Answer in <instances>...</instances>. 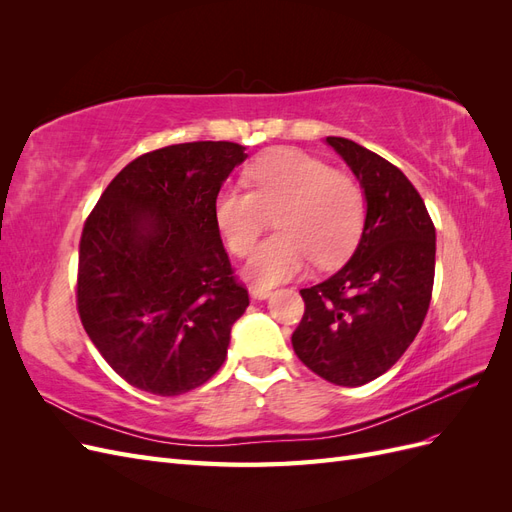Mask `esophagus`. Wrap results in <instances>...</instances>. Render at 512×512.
I'll list each match as a JSON object with an SVG mask.
<instances>
[{
  "instance_id": "esophagus-1",
  "label": "esophagus",
  "mask_w": 512,
  "mask_h": 512,
  "mask_svg": "<svg viewBox=\"0 0 512 512\" xmlns=\"http://www.w3.org/2000/svg\"><path fill=\"white\" fill-rule=\"evenodd\" d=\"M250 297H252V299H267V297H271V288L250 286Z\"/></svg>"
}]
</instances>
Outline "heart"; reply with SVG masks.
<instances>
[{"label": "heart", "instance_id": "b5f03b06", "mask_svg": "<svg viewBox=\"0 0 512 512\" xmlns=\"http://www.w3.org/2000/svg\"><path fill=\"white\" fill-rule=\"evenodd\" d=\"M250 190L224 185L213 200V220L228 250L247 256L275 212V237L245 267L256 286L271 288L299 275L309 258L318 267L342 260L365 224L361 183L327 160L299 149H277L245 170Z\"/></svg>", "mask_w": 512, "mask_h": 512}]
</instances>
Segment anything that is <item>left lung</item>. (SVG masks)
I'll use <instances>...</instances> for the list:
<instances>
[{
  "label": "left lung",
  "mask_w": 512,
  "mask_h": 512,
  "mask_svg": "<svg viewBox=\"0 0 512 512\" xmlns=\"http://www.w3.org/2000/svg\"><path fill=\"white\" fill-rule=\"evenodd\" d=\"M327 143L361 181L367 215L346 265L301 288L305 312L292 348L320 378L361 386L391 369L421 331L436 273V228L397 166L342 136Z\"/></svg>",
  "instance_id": "obj_1"
}]
</instances>
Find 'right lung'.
Returning <instances> with one entry per match:
<instances>
[{
	"label": "right lung",
	"instance_id": "right-lung-1",
	"mask_svg": "<svg viewBox=\"0 0 512 512\" xmlns=\"http://www.w3.org/2000/svg\"><path fill=\"white\" fill-rule=\"evenodd\" d=\"M228 141L143 153L108 183L79 243L76 309L102 359L136 389L175 397L226 359L250 305L213 220L247 156Z\"/></svg>",
	"mask_w": 512,
	"mask_h": 512
}]
</instances>
